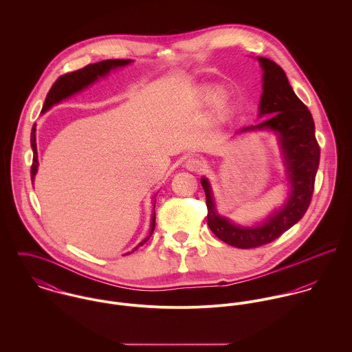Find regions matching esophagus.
Wrapping results in <instances>:
<instances>
[{"label":"esophagus","mask_w":352,"mask_h":352,"mask_svg":"<svg viewBox=\"0 0 352 352\" xmlns=\"http://www.w3.org/2000/svg\"><path fill=\"white\" fill-rule=\"evenodd\" d=\"M186 168L188 170H191V172H199V170H201V168H203V162L197 157H191V158H188L186 161Z\"/></svg>","instance_id":"esophagus-1"}]
</instances>
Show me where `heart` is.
I'll list each match as a JSON object with an SVG mask.
<instances>
[{
    "label": "heart",
    "instance_id": "obj_1",
    "mask_svg": "<svg viewBox=\"0 0 352 352\" xmlns=\"http://www.w3.org/2000/svg\"><path fill=\"white\" fill-rule=\"evenodd\" d=\"M206 100H210V95L206 96ZM225 107H226V101H225V99H219L218 102H217V108H218L219 111H222Z\"/></svg>",
    "mask_w": 352,
    "mask_h": 352
}]
</instances>
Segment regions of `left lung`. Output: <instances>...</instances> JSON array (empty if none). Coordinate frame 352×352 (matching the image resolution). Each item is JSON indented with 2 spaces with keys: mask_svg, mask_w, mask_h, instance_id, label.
I'll list each match as a JSON object with an SVG mask.
<instances>
[{
  "mask_svg": "<svg viewBox=\"0 0 352 352\" xmlns=\"http://www.w3.org/2000/svg\"><path fill=\"white\" fill-rule=\"evenodd\" d=\"M257 60L263 70L258 118L265 119L256 126L241 129L237 134L268 130L276 135L290 184L286 203L263 222L254 226H243L218 214L210 182L206 177L201 179L206 192L210 230L223 243L243 250L274 241L301 219L311 201L320 164V146L310 111L294 94L279 65L263 56H257Z\"/></svg>",
  "mask_w": 352,
  "mask_h": 352,
  "instance_id": "left-lung-1",
  "label": "left lung"
}]
</instances>
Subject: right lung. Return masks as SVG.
Wrapping results in <instances>:
<instances>
[{
    "mask_svg": "<svg viewBox=\"0 0 352 352\" xmlns=\"http://www.w3.org/2000/svg\"><path fill=\"white\" fill-rule=\"evenodd\" d=\"M133 60L131 59H107V60H101L98 63H91L80 70H76L73 73H67L60 76L54 85L51 87L47 98L43 104L42 108V113H45L46 111H49L52 105L60 102L81 91H84L85 88H88L89 85L95 84L99 78H102L105 76L109 74L111 70H115L118 67H123L130 65ZM36 124H34L32 131H31V148L34 151V160H32V166H31V180H35V175L38 172V166H39V161H38V149H36ZM155 198L153 199V212H151V232L133 250H138L141 245H144L153 234L154 226H155ZM130 253V252H129Z\"/></svg>",
    "mask_w": 352,
    "mask_h": 352,
    "instance_id": "1",
    "label": "right lung"
}]
</instances>
